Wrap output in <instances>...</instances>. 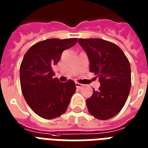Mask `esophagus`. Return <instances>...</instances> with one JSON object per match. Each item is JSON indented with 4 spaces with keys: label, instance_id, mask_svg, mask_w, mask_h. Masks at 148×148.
I'll use <instances>...</instances> for the list:
<instances>
[{
    "label": "esophagus",
    "instance_id": "34e87169",
    "mask_svg": "<svg viewBox=\"0 0 148 148\" xmlns=\"http://www.w3.org/2000/svg\"><path fill=\"white\" fill-rule=\"evenodd\" d=\"M75 86H76L77 88H80V87H83L84 85L82 84H79V83H78V82H75Z\"/></svg>",
    "mask_w": 148,
    "mask_h": 148
}]
</instances>
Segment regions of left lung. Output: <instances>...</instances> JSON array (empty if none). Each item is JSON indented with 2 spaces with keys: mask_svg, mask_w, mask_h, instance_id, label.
Here are the masks:
<instances>
[{
  "mask_svg": "<svg viewBox=\"0 0 148 148\" xmlns=\"http://www.w3.org/2000/svg\"><path fill=\"white\" fill-rule=\"evenodd\" d=\"M90 61V72L99 77L101 86L86 100L88 111L99 120L117 115L125 104L131 87V68L128 58L116 44L101 38H79Z\"/></svg>",
  "mask_w": 148,
  "mask_h": 148,
  "instance_id": "8db88e82",
  "label": "left lung"
}]
</instances>
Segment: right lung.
Masks as SVG:
<instances>
[{"label":"right lung","instance_id":"obj_1","mask_svg":"<svg viewBox=\"0 0 148 148\" xmlns=\"http://www.w3.org/2000/svg\"><path fill=\"white\" fill-rule=\"evenodd\" d=\"M77 38H49L35 43L27 51L19 69L21 90L32 110L45 119H53L65 113L75 93V83H61L53 78V68L62 52L75 45Z\"/></svg>","mask_w":148,"mask_h":148}]
</instances>
